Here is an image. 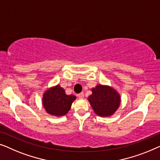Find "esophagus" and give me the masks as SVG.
Segmentation results:
<instances>
[{"instance_id": "obj_1", "label": "esophagus", "mask_w": 160, "mask_h": 160, "mask_svg": "<svg viewBox=\"0 0 160 160\" xmlns=\"http://www.w3.org/2000/svg\"><path fill=\"white\" fill-rule=\"evenodd\" d=\"M78 96L79 98H84V94H83V93H80L79 94H78Z\"/></svg>"}]
</instances>
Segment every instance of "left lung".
Instances as JSON below:
<instances>
[{
	"instance_id": "obj_1",
	"label": "left lung",
	"mask_w": 160,
	"mask_h": 160,
	"mask_svg": "<svg viewBox=\"0 0 160 160\" xmlns=\"http://www.w3.org/2000/svg\"><path fill=\"white\" fill-rule=\"evenodd\" d=\"M88 99L93 111L101 117L110 116L120 104V96L115 90L106 85H97L92 89Z\"/></svg>"
}]
</instances>
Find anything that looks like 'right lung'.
<instances>
[{"label": "right lung", "instance_id": "right-lung-1", "mask_svg": "<svg viewBox=\"0 0 160 160\" xmlns=\"http://www.w3.org/2000/svg\"><path fill=\"white\" fill-rule=\"evenodd\" d=\"M75 98L73 95H67L60 85H57L44 93L42 104L48 113L59 117L65 115L69 111Z\"/></svg>", "mask_w": 160, "mask_h": 160}]
</instances>
